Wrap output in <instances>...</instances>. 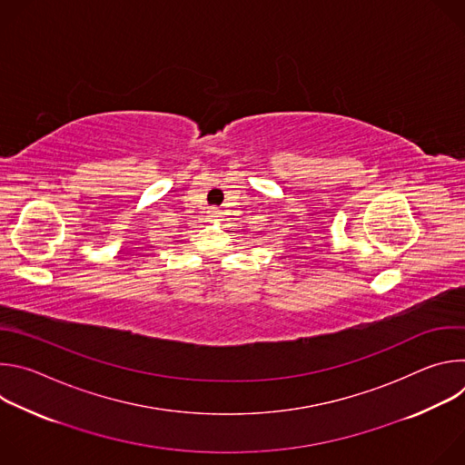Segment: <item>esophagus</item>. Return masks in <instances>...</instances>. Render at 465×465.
Here are the masks:
<instances>
[{
	"label": "esophagus",
	"mask_w": 465,
	"mask_h": 465,
	"mask_svg": "<svg viewBox=\"0 0 465 465\" xmlns=\"http://www.w3.org/2000/svg\"><path fill=\"white\" fill-rule=\"evenodd\" d=\"M213 215H217V212H213Z\"/></svg>",
	"instance_id": "obj_1"
}]
</instances>
